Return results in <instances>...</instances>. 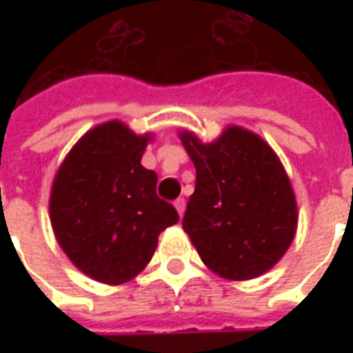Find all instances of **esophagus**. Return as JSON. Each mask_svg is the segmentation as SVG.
<instances>
[{
	"label": "esophagus",
	"mask_w": 353,
	"mask_h": 353,
	"mask_svg": "<svg viewBox=\"0 0 353 353\" xmlns=\"http://www.w3.org/2000/svg\"><path fill=\"white\" fill-rule=\"evenodd\" d=\"M174 206H176L179 217H183V214H185V199H177L176 202H174Z\"/></svg>",
	"instance_id": "obj_1"
}]
</instances>
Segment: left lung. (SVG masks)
<instances>
[{"mask_svg":"<svg viewBox=\"0 0 353 353\" xmlns=\"http://www.w3.org/2000/svg\"><path fill=\"white\" fill-rule=\"evenodd\" d=\"M196 168L183 229L200 259L223 278L252 280L288 252L296 204L285 170L252 132L230 126L214 143L181 134Z\"/></svg>","mask_w":353,"mask_h":353,"instance_id":"8db88e82","label":"left lung"}]
</instances>
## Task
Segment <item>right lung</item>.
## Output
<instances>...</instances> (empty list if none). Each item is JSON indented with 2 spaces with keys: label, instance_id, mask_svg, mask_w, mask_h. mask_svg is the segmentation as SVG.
Listing matches in <instances>:
<instances>
[{
  "label": "right lung",
  "instance_id": "obj_1",
  "mask_svg": "<svg viewBox=\"0 0 353 353\" xmlns=\"http://www.w3.org/2000/svg\"><path fill=\"white\" fill-rule=\"evenodd\" d=\"M147 136L111 121L85 134L60 166L50 221L73 265L103 283H124L151 261L159 234L179 221L141 166Z\"/></svg>",
  "mask_w": 353,
  "mask_h": 353
}]
</instances>
